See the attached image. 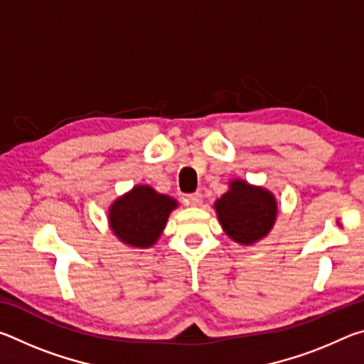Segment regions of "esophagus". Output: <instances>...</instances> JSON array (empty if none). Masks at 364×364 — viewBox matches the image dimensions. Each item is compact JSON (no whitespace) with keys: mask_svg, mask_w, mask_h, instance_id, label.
<instances>
[{"mask_svg":"<svg viewBox=\"0 0 364 364\" xmlns=\"http://www.w3.org/2000/svg\"><path fill=\"white\" fill-rule=\"evenodd\" d=\"M186 202H188L189 205H193V207H196V205H200V202H202V194H200V193L188 194V196H186Z\"/></svg>","mask_w":364,"mask_h":364,"instance_id":"34e87169","label":"esophagus"}]
</instances>
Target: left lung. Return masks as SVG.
Instances as JSON below:
<instances>
[{"label": "left lung", "mask_w": 364, "mask_h": 364, "mask_svg": "<svg viewBox=\"0 0 364 364\" xmlns=\"http://www.w3.org/2000/svg\"><path fill=\"white\" fill-rule=\"evenodd\" d=\"M225 232L239 244H254L267 236L276 220V200L263 188L232 181L231 189L215 204Z\"/></svg>", "instance_id": "left-lung-1"}]
</instances>
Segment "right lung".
I'll return each mask as SVG.
<instances>
[{
    "mask_svg": "<svg viewBox=\"0 0 364 364\" xmlns=\"http://www.w3.org/2000/svg\"><path fill=\"white\" fill-rule=\"evenodd\" d=\"M176 202L149 186H136L114 202L109 212L115 236L134 247H149L162 232Z\"/></svg>",
    "mask_w": 364,
    "mask_h": 364,
    "instance_id": "1",
    "label": "right lung"
}]
</instances>
